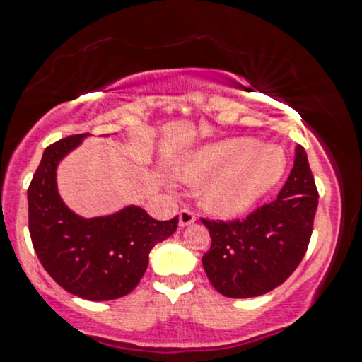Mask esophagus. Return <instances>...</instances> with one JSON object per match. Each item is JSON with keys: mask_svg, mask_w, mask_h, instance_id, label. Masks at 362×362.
<instances>
[{"mask_svg": "<svg viewBox=\"0 0 362 362\" xmlns=\"http://www.w3.org/2000/svg\"><path fill=\"white\" fill-rule=\"evenodd\" d=\"M194 223H195V214L192 211H187V209L180 211V214H178V226H180V228H185V226H190Z\"/></svg>", "mask_w": 362, "mask_h": 362, "instance_id": "34e87169", "label": "esophagus"}]
</instances>
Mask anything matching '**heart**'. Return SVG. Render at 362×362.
Masks as SVG:
<instances>
[{
    "label": "heart",
    "mask_w": 362,
    "mask_h": 362,
    "mask_svg": "<svg viewBox=\"0 0 362 362\" xmlns=\"http://www.w3.org/2000/svg\"><path fill=\"white\" fill-rule=\"evenodd\" d=\"M285 170V156L275 146H259L251 138L209 143L187 153L177 165L178 178L200 184V207L216 217L245 214L269 192Z\"/></svg>",
    "instance_id": "heart-1"
}]
</instances>
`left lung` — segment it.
Instances as JSON below:
<instances>
[{"label":"left lung","mask_w":362,"mask_h":362,"mask_svg":"<svg viewBox=\"0 0 362 362\" xmlns=\"http://www.w3.org/2000/svg\"><path fill=\"white\" fill-rule=\"evenodd\" d=\"M319 192L305 148L295 146V162L276 200L245 221L202 219L212 245L202 267L212 286L229 298L268 293L288 278L305 256Z\"/></svg>","instance_id":"8db88e82"}]
</instances>
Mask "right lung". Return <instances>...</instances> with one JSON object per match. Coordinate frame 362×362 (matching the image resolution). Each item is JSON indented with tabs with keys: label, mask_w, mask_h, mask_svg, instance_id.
Listing matches in <instances>:
<instances>
[{
	"label": "right lung",
	"mask_w": 362,
	"mask_h": 362,
	"mask_svg": "<svg viewBox=\"0 0 362 362\" xmlns=\"http://www.w3.org/2000/svg\"><path fill=\"white\" fill-rule=\"evenodd\" d=\"M89 134L47 146L28 187V228L42 267L76 297L103 302L124 297L145 275L151 247L177 230L178 217L155 221L138 206L86 219L65 206L57 167Z\"/></svg>",
	"instance_id": "obj_1"
}]
</instances>
